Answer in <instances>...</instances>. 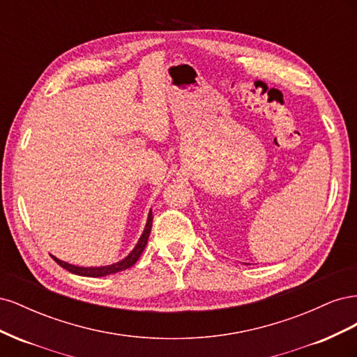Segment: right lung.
<instances>
[{
	"instance_id": "right-lung-1",
	"label": "right lung",
	"mask_w": 357,
	"mask_h": 357,
	"mask_svg": "<svg viewBox=\"0 0 357 357\" xmlns=\"http://www.w3.org/2000/svg\"><path fill=\"white\" fill-rule=\"evenodd\" d=\"M152 220H153V215H152V211L149 213V218H147V223H146V228H144V232L143 235L139 236V240L137 243V245L134 247V250L129 253L125 259H122L121 262H116L113 265H109V266H98V268H83V266H74V265H70L67 262H62L59 261V259L53 257V261H55L59 266H62L63 269H67V271L73 273V274H77V275H83V277H104V275H110V274H114V273H119V271H123V269H128L129 266H132L139 256H142L143 250L147 245V240H149V235H150V231H152Z\"/></svg>"
}]
</instances>
